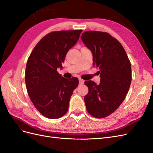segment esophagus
Returning a JSON list of instances; mask_svg holds the SVG:
<instances>
[{
    "label": "esophagus",
    "instance_id": "esophagus-1",
    "mask_svg": "<svg viewBox=\"0 0 153 153\" xmlns=\"http://www.w3.org/2000/svg\"><path fill=\"white\" fill-rule=\"evenodd\" d=\"M84 80H83L82 79H79V84L82 85V84H84Z\"/></svg>",
    "mask_w": 153,
    "mask_h": 153
}]
</instances>
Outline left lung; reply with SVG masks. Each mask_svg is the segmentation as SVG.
<instances>
[{"label":"left lung","instance_id":"left-lung-1","mask_svg":"<svg viewBox=\"0 0 153 153\" xmlns=\"http://www.w3.org/2000/svg\"><path fill=\"white\" fill-rule=\"evenodd\" d=\"M81 39L92 52L93 66L99 69L100 83L85 81L89 92L84 97L86 109L92 116L103 118L124 101L131 82V68L124 48L107 32L87 31Z\"/></svg>","mask_w":153,"mask_h":153}]
</instances>
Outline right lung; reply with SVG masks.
Returning a JSON list of instances; mask_svg holds the SVG:
<instances>
[{"label":"right lung","mask_w":153,"mask_h":153,"mask_svg":"<svg viewBox=\"0 0 153 153\" xmlns=\"http://www.w3.org/2000/svg\"><path fill=\"white\" fill-rule=\"evenodd\" d=\"M82 30L52 32L41 39L27 62L25 84L36 108L49 119H58L68 110L73 91L78 85L76 77L64 78L57 72L68 51L79 39Z\"/></svg>","instance_id":"right-lung-1"}]
</instances>
